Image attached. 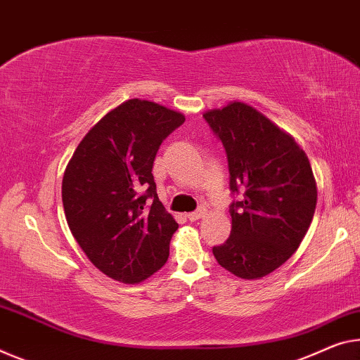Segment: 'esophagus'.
<instances>
[{"label": "esophagus", "mask_w": 360, "mask_h": 360, "mask_svg": "<svg viewBox=\"0 0 360 360\" xmlns=\"http://www.w3.org/2000/svg\"><path fill=\"white\" fill-rule=\"evenodd\" d=\"M204 209H198V211H195V212H190V214H186V217H188V220H191V222H196V220H199L201 217H204Z\"/></svg>", "instance_id": "34e87169"}]
</instances>
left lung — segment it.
Wrapping results in <instances>:
<instances>
[{
	"instance_id": "obj_1",
	"label": "left lung",
	"mask_w": 360,
	"mask_h": 360,
	"mask_svg": "<svg viewBox=\"0 0 360 360\" xmlns=\"http://www.w3.org/2000/svg\"><path fill=\"white\" fill-rule=\"evenodd\" d=\"M229 161L231 233L214 246L217 262L240 278H261L300 248L312 222L317 185L295 138L245 103L202 115Z\"/></svg>"
}]
</instances>
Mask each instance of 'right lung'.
<instances>
[{
  "mask_svg": "<svg viewBox=\"0 0 360 360\" xmlns=\"http://www.w3.org/2000/svg\"><path fill=\"white\" fill-rule=\"evenodd\" d=\"M184 122V114L129 99L88 131L65 167L69 229L110 278L140 283L167 262L179 224L159 201L153 164L161 143Z\"/></svg>",
  "mask_w": 360,
  "mask_h": 360,
  "instance_id": "obj_1",
  "label": "right lung"
}]
</instances>
